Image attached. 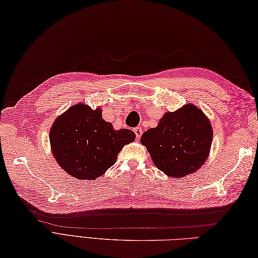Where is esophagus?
<instances>
[{"instance_id":"esophagus-1","label":"esophagus","mask_w":258,"mask_h":258,"mask_svg":"<svg viewBox=\"0 0 258 258\" xmlns=\"http://www.w3.org/2000/svg\"><path fill=\"white\" fill-rule=\"evenodd\" d=\"M134 131H135V134H136L137 139H140V137L142 135V129L140 127H137V128L134 129Z\"/></svg>"}]
</instances>
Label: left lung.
Masks as SVG:
<instances>
[{"label": "left lung", "mask_w": 258, "mask_h": 258, "mask_svg": "<svg viewBox=\"0 0 258 258\" xmlns=\"http://www.w3.org/2000/svg\"><path fill=\"white\" fill-rule=\"evenodd\" d=\"M212 136L211 123L203 110L187 104L164 114L158 127L141 136V143L160 171L167 176L183 178L204 165Z\"/></svg>", "instance_id": "1"}]
</instances>
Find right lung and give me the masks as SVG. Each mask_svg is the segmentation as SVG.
<instances>
[{"label": "right lung", "instance_id": "right-lung-1", "mask_svg": "<svg viewBox=\"0 0 258 258\" xmlns=\"http://www.w3.org/2000/svg\"><path fill=\"white\" fill-rule=\"evenodd\" d=\"M56 163L71 176L94 180L115 164L124 144L136 139L129 129L115 130L102 110L77 104L55 119L49 134Z\"/></svg>", "mask_w": 258, "mask_h": 258}]
</instances>
